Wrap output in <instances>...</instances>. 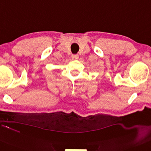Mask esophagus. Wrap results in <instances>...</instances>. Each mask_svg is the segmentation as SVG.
<instances>
[{
    "label": "esophagus",
    "instance_id": "obj_1",
    "mask_svg": "<svg viewBox=\"0 0 151 151\" xmlns=\"http://www.w3.org/2000/svg\"><path fill=\"white\" fill-rule=\"evenodd\" d=\"M72 58H73V59H78V55H76V54L73 55Z\"/></svg>",
    "mask_w": 151,
    "mask_h": 151
}]
</instances>
